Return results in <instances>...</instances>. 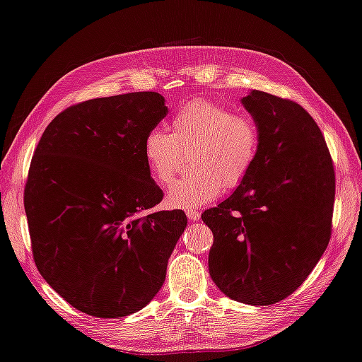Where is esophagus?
<instances>
[{"label":"esophagus","mask_w":362,"mask_h":362,"mask_svg":"<svg viewBox=\"0 0 362 362\" xmlns=\"http://www.w3.org/2000/svg\"><path fill=\"white\" fill-rule=\"evenodd\" d=\"M187 217H189L190 222H197L200 219V213H199V211H195V209H190V211H187Z\"/></svg>","instance_id":"obj_1"}]
</instances>
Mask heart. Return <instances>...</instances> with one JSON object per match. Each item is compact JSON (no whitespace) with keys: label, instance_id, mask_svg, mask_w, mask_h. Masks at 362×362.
Here are the masks:
<instances>
[{"label":"heart","instance_id":"heart-1","mask_svg":"<svg viewBox=\"0 0 362 362\" xmlns=\"http://www.w3.org/2000/svg\"><path fill=\"white\" fill-rule=\"evenodd\" d=\"M260 127L254 117L236 113L221 102L195 99L172 119V134L151 129L143 140V158L151 178L170 184L182 163L184 151L194 149L195 170L176 181L167 194L175 209H197L235 189L247 178L260 151Z\"/></svg>","mask_w":362,"mask_h":362}]
</instances>
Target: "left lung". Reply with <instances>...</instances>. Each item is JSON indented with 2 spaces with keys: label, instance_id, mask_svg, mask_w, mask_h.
I'll list each match as a JSON object with an SVG mask.
<instances>
[{
  "label": "left lung",
  "instance_id": "1",
  "mask_svg": "<svg viewBox=\"0 0 362 362\" xmlns=\"http://www.w3.org/2000/svg\"><path fill=\"white\" fill-rule=\"evenodd\" d=\"M243 105L260 127V151L235 192L202 214L214 236L209 276L238 303L271 305L301 287L326 250L336 175L298 102L254 90Z\"/></svg>",
  "mask_w": 362,
  "mask_h": 362
}]
</instances>
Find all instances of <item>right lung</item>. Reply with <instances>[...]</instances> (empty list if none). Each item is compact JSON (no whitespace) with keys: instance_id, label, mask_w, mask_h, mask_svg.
<instances>
[{"instance_id":"right-lung-1","label":"right lung","mask_w":362,"mask_h":362,"mask_svg":"<svg viewBox=\"0 0 362 362\" xmlns=\"http://www.w3.org/2000/svg\"><path fill=\"white\" fill-rule=\"evenodd\" d=\"M159 93L90 99L52 119L25 184L34 263L72 308L99 318L145 308L165 281L187 225L143 158L145 135L167 115Z\"/></svg>"}]
</instances>
